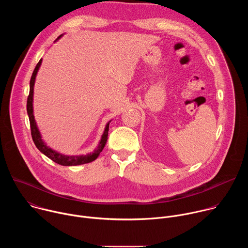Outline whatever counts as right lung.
<instances>
[{
  "label": "right lung",
  "instance_id": "1",
  "mask_svg": "<svg viewBox=\"0 0 248 248\" xmlns=\"http://www.w3.org/2000/svg\"><path fill=\"white\" fill-rule=\"evenodd\" d=\"M62 36V34L60 35V36L57 38V40H59L61 37ZM56 40V41H57ZM55 41V42H56ZM42 63V59L39 61V62L37 63L36 67L34 68L33 74L30 79V89H29V96L27 98V114H28V118H29V122H30V127H31V135H32V139L34 141V144L36 145V147L38 148V150L43 153L45 156H47L48 158H50L52 161H54L55 163L62 165V166H78V165H83V164H87L90 163L94 160H96L98 158V156L100 155V153L102 152V150L104 149L106 142L108 140V131H109V124L111 123V121L106 124L104 132L101 136L100 142L98 144V146L95 148V150L92 153H88L86 155H64L62 154L60 152H57L56 150L50 148L45 141L42 139L41 133L39 131V128L37 126L36 121L34 119V114H33V93H34V84H35V79H36V76L38 70L40 68V65Z\"/></svg>",
  "mask_w": 248,
  "mask_h": 248
}]
</instances>
